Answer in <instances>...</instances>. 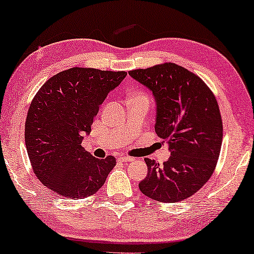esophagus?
<instances>
[{"label": "esophagus", "mask_w": 254, "mask_h": 254, "mask_svg": "<svg viewBox=\"0 0 254 254\" xmlns=\"http://www.w3.org/2000/svg\"><path fill=\"white\" fill-rule=\"evenodd\" d=\"M118 159L120 162H132L135 161L134 157H130V156H125V155H122V156H119Z\"/></svg>", "instance_id": "esophagus-1"}]
</instances>
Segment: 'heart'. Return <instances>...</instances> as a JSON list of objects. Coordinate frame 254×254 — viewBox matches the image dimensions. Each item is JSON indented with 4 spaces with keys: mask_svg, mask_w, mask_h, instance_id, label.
Wrapping results in <instances>:
<instances>
[{
    "mask_svg": "<svg viewBox=\"0 0 254 254\" xmlns=\"http://www.w3.org/2000/svg\"><path fill=\"white\" fill-rule=\"evenodd\" d=\"M134 97H140V98H145V99H147L146 95H144V93H141V92H137L136 95H134Z\"/></svg>",
    "mask_w": 254,
    "mask_h": 254,
    "instance_id": "1",
    "label": "heart"
}]
</instances>
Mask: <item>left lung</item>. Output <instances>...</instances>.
Here are the masks:
<instances>
[{"mask_svg": "<svg viewBox=\"0 0 254 254\" xmlns=\"http://www.w3.org/2000/svg\"><path fill=\"white\" fill-rule=\"evenodd\" d=\"M128 73L153 92L155 131L171 152L163 165L145 158L139 190L158 202L183 201L210 180L219 159L223 124L216 98L198 75L172 62Z\"/></svg>", "mask_w": 254, "mask_h": 254, "instance_id": "8db88e82", "label": "left lung"}]
</instances>
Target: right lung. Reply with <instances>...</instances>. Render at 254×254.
I'll list each match as a JSON object with an SVG mask.
<instances>
[{
  "label": "right lung",
  "mask_w": 254,
  "mask_h": 254,
  "mask_svg": "<svg viewBox=\"0 0 254 254\" xmlns=\"http://www.w3.org/2000/svg\"><path fill=\"white\" fill-rule=\"evenodd\" d=\"M127 72L70 68L46 81L26 116L25 146L35 176L60 196L84 198L105 184L116 158L93 157L81 146L108 93Z\"/></svg>",
  "instance_id": "add662e5"
}]
</instances>
